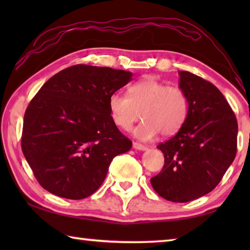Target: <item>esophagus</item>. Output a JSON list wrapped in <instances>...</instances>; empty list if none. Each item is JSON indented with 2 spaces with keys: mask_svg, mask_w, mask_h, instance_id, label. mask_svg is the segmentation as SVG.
Here are the masks:
<instances>
[{
  "mask_svg": "<svg viewBox=\"0 0 250 250\" xmlns=\"http://www.w3.org/2000/svg\"><path fill=\"white\" fill-rule=\"evenodd\" d=\"M133 149H135V150H140V151H146V150H147V146L141 145V143L133 142Z\"/></svg>",
  "mask_w": 250,
  "mask_h": 250,
  "instance_id": "esophagus-1",
  "label": "esophagus"
}]
</instances>
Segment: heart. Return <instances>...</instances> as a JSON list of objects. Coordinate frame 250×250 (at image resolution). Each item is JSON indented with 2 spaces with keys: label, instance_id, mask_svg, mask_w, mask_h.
<instances>
[{
  "label": "heart",
  "instance_id": "1",
  "mask_svg": "<svg viewBox=\"0 0 250 250\" xmlns=\"http://www.w3.org/2000/svg\"><path fill=\"white\" fill-rule=\"evenodd\" d=\"M129 97L115 92L109 98V111L115 124L129 130L140 118L132 133L140 140H151L161 133L171 137L181 129L188 115V98L177 87L146 77L129 87Z\"/></svg>",
  "mask_w": 250,
  "mask_h": 250
}]
</instances>
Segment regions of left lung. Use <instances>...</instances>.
I'll return each instance as SVG.
<instances>
[{
	"mask_svg": "<svg viewBox=\"0 0 250 250\" xmlns=\"http://www.w3.org/2000/svg\"><path fill=\"white\" fill-rule=\"evenodd\" d=\"M179 76L188 115L179 132L158 146L164 166L151 185L161 197L185 203L206 195L221 182L236 156L238 125L213 83L188 71Z\"/></svg>",
	"mask_w": 250,
	"mask_h": 250,
	"instance_id": "1",
	"label": "left lung"
}]
</instances>
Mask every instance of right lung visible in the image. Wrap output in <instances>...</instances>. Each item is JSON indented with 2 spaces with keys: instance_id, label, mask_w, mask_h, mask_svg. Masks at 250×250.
I'll list each match as a JSON object with an SVG mask.
<instances>
[{
  "instance_id": "right-lung-1",
  "label": "right lung",
  "mask_w": 250,
  "mask_h": 250,
  "mask_svg": "<svg viewBox=\"0 0 250 250\" xmlns=\"http://www.w3.org/2000/svg\"><path fill=\"white\" fill-rule=\"evenodd\" d=\"M132 73L75 65L49 78L24 115L22 151L36 180L49 193L83 200L104 183L115 156L132 142L109 111V98Z\"/></svg>"
}]
</instances>
